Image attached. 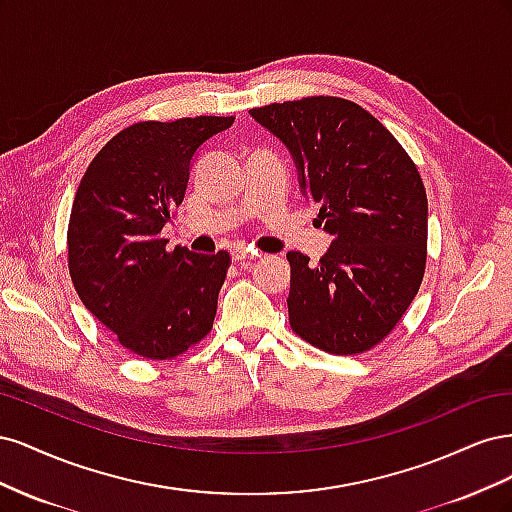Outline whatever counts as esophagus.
<instances>
[{
  "instance_id": "34e87169",
  "label": "esophagus",
  "mask_w": 512,
  "mask_h": 512,
  "mask_svg": "<svg viewBox=\"0 0 512 512\" xmlns=\"http://www.w3.org/2000/svg\"><path fill=\"white\" fill-rule=\"evenodd\" d=\"M230 256H232V260L239 262V260H252V258H258L260 254H258V252L245 250V247H235V250H230Z\"/></svg>"
}]
</instances>
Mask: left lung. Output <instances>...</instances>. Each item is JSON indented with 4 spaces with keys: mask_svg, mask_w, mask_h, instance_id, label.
I'll use <instances>...</instances> for the list:
<instances>
[{
    "mask_svg": "<svg viewBox=\"0 0 512 512\" xmlns=\"http://www.w3.org/2000/svg\"><path fill=\"white\" fill-rule=\"evenodd\" d=\"M297 166L333 243L318 265L288 252L290 327L331 354L380 344L423 282L427 196L395 136L365 108L316 96L252 108Z\"/></svg>",
    "mask_w": 512,
    "mask_h": 512,
    "instance_id": "1",
    "label": "left lung"
}]
</instances>
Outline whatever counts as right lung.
<instances>
[{
  "mask_svg": "<svg viewBox=\"0 0 512 512\" xmlns=\"http://www.w3.org/2000/svg\"><path fill=\"white\" fill-rule=\"evenodd\" d=\"M235 117L141 121L108 141L76 190L68 267L83 305L119 344L173 359L198 344L218 312L228 252H166L162 228L188 188L196 151Z\"/></svg>",
  "mask_w": 512,
  "mask_h": 512,
  "instance_id": "right-lung-1",
  "label": "right lung"
}]
</instances>
